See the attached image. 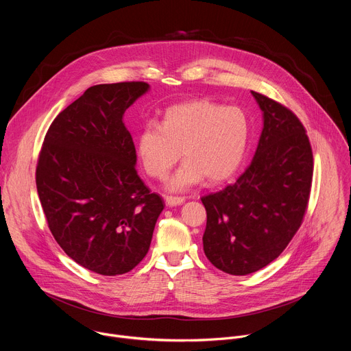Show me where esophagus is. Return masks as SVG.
<instances>
[{
  "instance_id": "1",
  "label": "esophagus",
  "mask_w": 351,
  "mask_h": 351,
  "mask_svg": "<svg viewBox=\"0 0 351 351\" xmlns=\"http://www.w3.org/2000/svg\"><path fill=\"white\" fill-rule=\"evenodd\" d=\"M165 203L169 207L180 206L184 203V197H176V195H165Z\"/></svg>"
}]
</instances>
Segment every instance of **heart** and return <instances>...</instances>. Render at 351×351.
<instances>
[{
  "mask_svg": "<svg viewBox=\"0 0 351 351\" xmlns=\"http://www.w3.org/2000/svg\"><path fill=\"white\" fill-rule=\"evenodd\" d=\"M250 137L247 115L237 107L194 99L168 108L160 122H148L137 136V157L147 176L162 180L180 158L186 162L169 180L186 190L204 178L219 183L241 164Z\"/></svg>",
  "mask_w": 351,
  "mask_h": 351,
  "instance_id": "obj_1",
  "label": "heart"
}]
</instances>
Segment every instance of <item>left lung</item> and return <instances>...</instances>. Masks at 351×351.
I'll use <instances>...</instances> for the list:
<instances>
[{"instance_id": "left-lung-1", "label": "left lung", "mask_w": 351, "mask_h": 351, "mask_svg": "<svg viewBox=\"0 0 351 351\" xmlns=\"http://www.w3.org/2000/svg\"><path fill=\"white\" fill-rule=\"evenodd\" d=\"M252 93L264 112L256 156L233 184L202 197L204 253L230 275L253 274L280 256L303 223L314 172L303 123L275 99Z\"/></svg>"}]
</instances>
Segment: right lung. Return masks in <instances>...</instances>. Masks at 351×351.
I'll use <instances>...</instances> for the list:
<instances>
[{
    "mask_svg": "<svg viewBox=\"0 0 351 351\" xmlns=\"http://www.w3.org/2000/svg\"><path fill=\"white\" fill-rule=\"evenodd\" d=\"M145 82L88 87L49 125L36 167L40 203L54 239L83 268L132 271L147 254L164 199L136 171L125 111Z\"/></svg>",
    "mask_w": 351,
    "mask_h": 351,
    "instance_id": "add662e5",
    "label": "right lung"
}]
</instances>
